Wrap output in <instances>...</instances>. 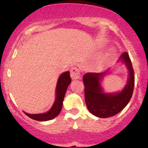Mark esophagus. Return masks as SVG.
Returning a JSON list of instances; mask_svg holds the SVG:
<instances>
[{
  "mask_svg": "<svg viewBox=\"0 0 148 148\" xmlns=\"http://www.w3.org/2000/svg\"><path fill=\"white\" fill-rule=\"evenodd\" d=\"M80 72L79 70L77 69L76 67H73L70 70V76L73 79H78L80 78Z\"/></svg>",
  "mask_w": 148,
  "mask_h": 148,
  "instance_id": "34e87169",
  "label": "esophagus"
}]
</instances>
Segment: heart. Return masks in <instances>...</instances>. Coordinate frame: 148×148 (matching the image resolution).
Segmentation results:
<instances>
[{"mask_svg":"<svg viewBox=\"0 0 148 148\" xmlns=\"http://www.w3.org/2000/svg\"><path fill=\"white\" fill-rule=\"evenodd\" d=\"M111 52H112V50H111Z\"/></svg>","mask_w":148,"mask_h":148,"instance_id":"heart-1","label":"heart"}]
</instances>
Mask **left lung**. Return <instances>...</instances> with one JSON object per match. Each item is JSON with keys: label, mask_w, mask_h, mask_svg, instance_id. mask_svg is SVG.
Listing matches in <instances>:
<instances>
[{"label": "left lung", "mask_w": 148, "mask_h": 148, "mask_svg": "<svg viewBox=\"0 0 148 148\" xmlns=\"http://www.w3.org/2000/svg\"><path fill=\"white\" fill-rule=\"evenodd\" d=\"M119 59L126 64L129 71L127 83L120 92L108 94L103 92L100 81L106 75V72L87 73L83 76L86 105L90 113L97 117L108 118L115 116L126 107L132 97L135 77L131 61L127 53H123Z\"/></svg>", "instance_id": "8db88e82"}]
</instances>
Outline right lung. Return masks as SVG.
<instances>
[{
    "mask_svg": "<svg viewBox=\"0 0 148 148\" xmlns=\"http://www.w3.org/2000/svg\"><path fill=\"white\" fill-rule=\"evenodd\" d=\"M71 82V78L70 75V72H65L62 73L58 78L57 86H56V99L53 107L48 111L47 113L41 114H25L29 118L36 121H48L56 118L61 112L62 109L63 101L66 93V89Z\"/></svg>",
    "mask_w": 148,
    "mask_h": 148,
    "instance_id": "right-lung-1",
    "label": "right lung"
}]
</instances>
